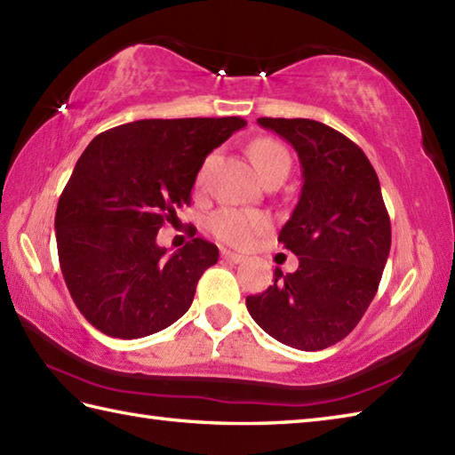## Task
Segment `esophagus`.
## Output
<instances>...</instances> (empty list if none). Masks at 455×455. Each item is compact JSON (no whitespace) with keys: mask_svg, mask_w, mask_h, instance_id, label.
I'll use <instances>...</instances> for the list:
<instances>
[{"mask_svg":"<svg viewBox=\"0 0 455 455\" xmlns=\"http://www.w3.org/2000/svg\"><path fill=\"white\" fill-rule=\"evenodd\" d=\"M221 259H224L226 263H234V265H237V263L243 261V255L234 253V251H228V249H221Z\"/></svg>","mask_w":455,"mask_h":455,"instance_id":"1","label":"esophagus"}]
</instances>
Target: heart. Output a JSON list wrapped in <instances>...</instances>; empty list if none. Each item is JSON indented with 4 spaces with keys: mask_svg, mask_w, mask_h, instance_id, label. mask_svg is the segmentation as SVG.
Wrapping results in <instances>:
<instances>
[{
    "mask_svg": "<svg viewBox=\"0 0 455 455\" xmlns=\"http://www.w3.org/2000/svg\"><path fill=\"white\" fill-rule=\"evenodd\" d=\"M249 153H251V159L255 161L257 169L265 180L281 172L289 174L291 171L289 151H286L281 143L273 141V139H267V137L257 139V141H253L251 147H249ZM206 166L208 163L204 164L202 171L198 172V179H196L198 184H204ZM206 226L212 234H214L220 241H224V243L243 247L251 243V241L261 234L263 229L268 228V218L261 214V212L224 206V208H218L216 212H212Z\"/></svg>",
    "mask_w": 455,
    "mask_h": 455,
    "instance_id": "obj_1",
    "label": "heart"
}]
</instances>
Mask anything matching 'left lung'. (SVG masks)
I'll return each mask as SVG.
<instances>
[{
    "label": "left lung",
    "instance_id": "8db88e82",
    "mask_svg": "<svg viewBox=\"0 0 455 455\" xmlns=\"http://www.w3.org/2000/svg\"><path fill=\"white\" fill-rule=\"evenodd\" d=\"M289 141L302 164V192L279 241L299 268L247 296L251 318L268 336L302 351L344 339L375 299L391 251V220L365 153L314 119L259 117Z\"/></svg>",
    "mask_w": 455,
    "mask_h": 455
}]
</instances>
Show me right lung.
Here are the masks:
<instances>
[{"instance_id": "right-lung-1", "label": "right lung", "mask_w": 455, "mask_h": 455, "mask_svg": "<svg viewBox=\"0 0 455 455\" xmlns=\"http://www.w3.org/2000/svg\"><path fill=\"white\" fill-rule=\"evenodd\" d=\"M245 125L241 117L139 119L92 139L54 216L64 283L92 326L135 339L190 308L218 247L194 237L166 255L156 234L190 204L206 156Z\"/></svg>"}]
</instances>
